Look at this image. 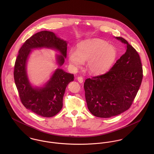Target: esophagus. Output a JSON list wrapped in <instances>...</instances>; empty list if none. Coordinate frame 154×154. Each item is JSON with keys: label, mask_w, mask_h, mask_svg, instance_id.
<instances>
[{"label": "esophagus", "mask_w": 154, "mask_h": 154, "mask_svg": "<svg viewBox=\"0 0 154 154\" xmlns=\"http://www.w3.org/2000/svg\"><path fill=\"white\" fill-rule=\"evenodd\" d=\"M78 81L79 83H82L84 82V79L82 76H79L78 77Z\"/></svg>", "instance_id": "obj_1"}]
</instances>
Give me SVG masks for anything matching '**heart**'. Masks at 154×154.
Wrapping results in <instances>:
<instances>
[{
	"label": "heart",
	"instance_id": "heart-1",
	"mask_svg": "<svg viewBox=\"0 0 154 154\" xmlns=\"http://www.w3.org/2000/svg\"><path fill=\"white\" fill-rule=\"evenodd\" d=\"M117 55L114 47L101 40H86L78 44L76 50L69 51L68 57L75 67H81L87 61L90 73L100 75L107 72L114 63Z\"/></svg>",
	"mask_w": 154,
	"mask_h": 154
}]
</instances>
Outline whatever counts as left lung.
Wrapping results in <instances>:
<instances>
[{
  "label": "left lung",
  "mask_w": 154,
  "mask_h": 154,
  "mask_svg": "<svg viewBox=\"0 0 154 154\" xmlns=\"http://www.w3.org/2000/svg\"><path fill=\"white\" fill-rule=\"evenodd\" d=\"M126 51L105 74L85 80L84 87L88 110L95 116L109 118L128 110L143 78L139 54L122 37Z\"/></svg>",
  "instance_id": "left-lung-1"
}]
</instances>
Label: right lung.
<instances>
[{
  "mask_svg": "<svg viewBox=\"0 0 154 154\" xmlns=\"http://www.w3.org/2000/svg\"><path fill=\"white\" fill-rule=\"evenodd\" d=\"M56 49L61 55L57 56V62L62 66L67 54V42L51 31H42L26 40L19 50L14 66V80L19 96L24 107L44 117L57 114L63 107V98L67 85L73 81L74 75L62 69L55 70L43 87L34 88L29 83L26 65L31 50L37 48Z\"/></svg>",
  "mask_w": 154,
  "mask_h": 154,
  "instance_id": "1",
  "label": "right lung"
}]
</instances>
